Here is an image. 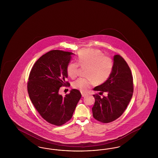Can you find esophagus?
Masks as SVG:
<instances>
[{
    "mask_svg": "<svg viewBox=\"0 0 158 158\" xmlns=\"http://www.w3.org/2000/svg\"><path fill=\"white\" fill-rule=\"evenodd\" d=\"M81 94H82V97H85V96L87 95L86 93H85V92H81Z\"/></svg>",
    "mask_w": 158,
    "mask_h": 158,
    "instance_id": "esophagus-1",
    "label": "esophagus"
}]
</instances>
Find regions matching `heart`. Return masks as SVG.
I'll return each mask as SVG.
<instances>
[{
  "label": "heart",
  "mask_w": 158,
  "mask_h": 158,
  "mask_svg": "<svg viewBox=\"0 0 158 158\" xmlns=\"http://www.w3.org/2000/svg\"><path fill=\"white\" fill-rule=\"evenodd\" d=\"M77 63L71 62L67 67V73L71 78L78 74L79 65L86 67L85 75L86 77L78 78L72 83V86L85 92L94 82L102 84L105 82L113 72L114 63L110 57L104 56L101 51L92 48H84L77 54Z\"/></svg>",
  "instance_id": "obj_1"
}]
</instances>
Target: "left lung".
Wrapping results in <instances>:
<instances>
[{"instance_id": "1", "label": "left lung", "mask_w": 158, "mask_h": 158, "mask_svg": "<svg viewBox=\"0 0 158 158\" xmlns=\"http://www.w3.org/2000/svg\"><path fill=\"white\" fill-rule=\"evenodd\" d=\"M114 67L111 75L105 82L94 90L99 95L106 92L101 98L94 95L95 102L92 110L95 119L103 123L115 120L124 113L133 93V81L131 70L124 59L118 54L114 56Z\"/></svg>"}]
</instances>
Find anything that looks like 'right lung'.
<instances>
[{
    "label": "right lung",
    "instance_id": "obj_1",
    "mask_svg": "<svg viewBox=\"0 0 158 158\" xmlns=\"http://www.w3.org/2000/svg\"><path fill=\"white\" fill-rule=\"evenodd\" d=\"M71 52L52 50L43 55L31 70L27 84L32 104L48 123L61 126L72 117L81 98L79 90L73 89L63 97L59 91L62 86H69L67 67L72 59Z\"/></svg>",
    "mask_w": 158,
    "mask_h": 158
}]
</instances>
